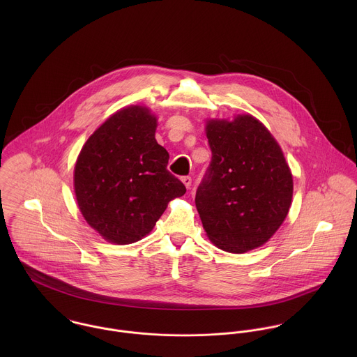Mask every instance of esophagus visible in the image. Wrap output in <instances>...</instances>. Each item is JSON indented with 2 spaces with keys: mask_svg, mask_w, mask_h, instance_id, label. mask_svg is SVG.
Listing matches in <instances>:
<instances>
[{
  "mask_svg": "<svg viewBox=\"0 0 357 357\" xmlns=\"http://www.w3.org/2000/svg\"><path fill=\"white\" fill-rule=\"evenodd\" d=\"M181 181L184 183V185L190 190L191 188V185H192V178H191V176H184V177H181Z\"/></svg>",
  "mask_w": 357,
  "mask_h": 357,
  "instance_id": "esophagus-1",
  "label": "esophagus"
}]
</instances>
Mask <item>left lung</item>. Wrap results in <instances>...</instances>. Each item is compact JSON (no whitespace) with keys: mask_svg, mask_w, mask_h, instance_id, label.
<instances>
[{"mask_svg":"<svg viewBox=\"0 0 357 357\" xmlns=\"http://www.w3.org/2000/svg\"><path fill=\"white\" fill-rule=\"evenodd\" d=\"M211 160L195 204L208 239L242 255L259 248L284 221L293 176L279 144L252 115L206 125Z\"/></svg>","mask_w":357,"mask_h":357,"instance_id":"obj_1","label":"left lung"}]
</instances>
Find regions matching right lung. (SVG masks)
Segmentation results:
<instances>
[{
    "instance_id": "obj_1",
    "label": "right lung",
    "mask_w": 357,
    "mask_h": 357,
    "mask_svg": "<svg viewBox=\"0 0 357 357\" xmlns=\"http://www.w3.org/2000/svg\"><path fill=\"white\" fill-rule=\"evenodd\" d=\"M149 108L116 111L88 139L74 169V190L86 222L111 243L150 234L185 185L167 170L169 153L155 140Z\"/></svg>"
}]
</instances>
